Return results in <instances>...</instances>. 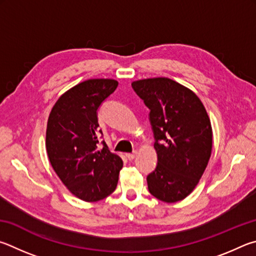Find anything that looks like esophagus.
I'll return each instance as SVG.
<instances>
[{
	"label": "esophagus",
	"instance_id": "1",
	"mask_svg": "<svg viewBox=\"0 0 256 256\" xmlns=\"http://www.w3.org/2000/svg\"><path fill=\"white\" fill-rule=\"evenodd\" d=\"M136 155H137V152H132V153H128V154H126V156H127V158H128L129 160H132L134 158H136Z\"/></svg>",
	"mask_w": 256,
	"mask_h": 256
}]
</instances>
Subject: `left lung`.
Wrapping results in <instances>:
<instances>
[{"label": "left lung", "mask_w": 256, "mask_h": 256, "mask_svg": "<svg viewBox=\"0 0 256 256\" xmlns=\"http://www.w3.org/2000/svg\"><path fill=\"white\" fill-rule=\"evenodd\" d=\"M134 91L150 109L158 165L147 176L152 196L176 202L189 196L207 168L212 148V124L202 102L166 78L135 80Z\"/></svg>", "instance_id": "left-lung-1"}]
</instances>
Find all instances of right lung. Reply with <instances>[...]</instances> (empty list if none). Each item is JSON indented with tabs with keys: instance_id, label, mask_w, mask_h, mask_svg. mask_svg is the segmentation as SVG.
<instances>
[{
	"instance_id": "right-lung-1",
	"label": "right lung",
	"mask_w": 256,
	"mask_h": 256,
	"mask_svg": "<svg viewBox=\"0 0 256 256\" xmlns=\"http://www.w3.org/2000/svg\"><path fill=\"white\" fill-rule=\"evenodd\" d=\"M118 82L93 78L58 98L48 118L46 150L54 171L75 196L88 202L116 190L122 160L100 142L98 110Z\"/></svg>"
}]
</instances>
